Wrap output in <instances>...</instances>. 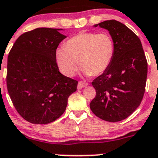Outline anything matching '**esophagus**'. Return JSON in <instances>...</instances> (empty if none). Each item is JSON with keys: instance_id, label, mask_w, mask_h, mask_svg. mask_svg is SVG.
Masks as SVG:
<instances>
[{"instance_id": "obj_1", "label": "esophagus", "mask_w": 158, "mask_h": 158, "mask_svg": "<svg viewBox=\"0 0 158 158\" xmlns=\"http://www.w3.org/2000/svg\"><path fill=\"white\" fill-rule=\"evenodd\" d=\"M86 86V83H85V82H79V83H78L77 88H78V89H82V88L85 87Z\"/></svg>"}]
</instances>
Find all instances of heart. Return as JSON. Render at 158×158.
<instances>
[{
    "instance_id": "obj_1",
    "label": "heart",
    "mask_w": 158,
    "mask_h": 158,
    "mask_svg": "<svg viewBox=\"0 0 158 158\" xmlns=\"http://www.w3.org/2000/svg\"><path fill=\"white\" fill-rule=\"evenodd\" d=\"M115 55V43L109 34L82 32L66 42L65 47L56 51V61L60 71L72 77L78 69L86 76H98L106 72Z\"/></svg>"
}]
</instances>
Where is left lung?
<instances>
[{"label": "left lung", "instance_id": "obj_1", "mask_svg": "<svg viewBox=\"0 0 158 158\" xmlns=\"http://www.w3.org/2000/svg\"><path fill=\"white\" fill-rule=\"evenodd\" d=\"M109 31L115 55L109 69L94 79L96 96L89 108L98 117L118 122L128 117L143 100L147 77V60L141 41L119 21L106 20L94 27Z\"/></svg>", "mask_w": 158, "mask_h": 158}]
</instances>
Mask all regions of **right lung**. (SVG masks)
Returning <instances> with one entry per match:
<instances>
[{"label":"right lung","mask_w":158,"mask_h":158,"mask_svg":"<svg viewBox=\"0 0 158 158\" xmlns=\"http://www.w3.org/2000/svg\"><path fill=\"white\" fill-rule=\"evenodd\" d=\"M60 30L41 27L23 34L8 54V94L18 113L31 123L55 121L77 89L78 81L62 75L56 64V49L66 38Z\"/></svg>","instance_id":"1"}]
</instances>
